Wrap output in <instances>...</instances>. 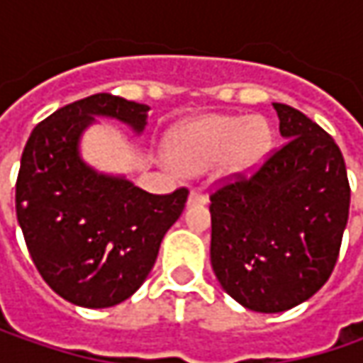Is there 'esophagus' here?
<instances>
[{
  "label": "esophagus",
  "instance_id": "34e87169",
  "mask_svg": "<svg viewBox=\"0 0 363 363\" xmlns=\"http://www.w3.org/2000/svg\"><path fill=\"white\" fill-rule=\"evenodd\" d=\"M208 202V198L203 196L200 189H191L188 196V203L189 206H194V203H206Z\"/></svg>",
  "mask_w": 363,
  "mask_h": 363
}]
</instances>
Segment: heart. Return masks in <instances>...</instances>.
Instances as JSON below:
<instances>
[{"instance_id": "heart-1", "label": "heart", "mask_w": 363, "mask_h": 363, "mask_svg": "<svg viewBox=\"0 0 363 363\" xmlns=\"http://www.w3.org/2000/svg\"><path fill=\"white\" fill-rule=\"evenodd\" d=\"M272 147V131L264 119L208 115L172 133L169 161L182 174H202L222 163L228 177L257 172Z\"/></svg>"}]
</instances>
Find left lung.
Masks as SVG:
<instances>
[{
    "instance_id": "obj_1",
    "label": "left lung",
    "mask_w": 363,
    "mask_h": 363,
    "mask_svg": "<svg viewBox=\"0 0 363 363\" xmlns=\"http://www.w3.org/2000/svg\"><path fill=\"white\" fill-rule=\"evenodd\" d=\"M286 143L250 179L212 194V269L242 307L281 313L311 299L333 271L350 214V182L333 137L272 103Z\"/></svg>"
}]
</instances>
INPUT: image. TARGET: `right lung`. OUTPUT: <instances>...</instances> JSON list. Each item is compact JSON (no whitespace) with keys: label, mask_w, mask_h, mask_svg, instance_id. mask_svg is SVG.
I'll use <instances>...</instances> for the list:
<instances>
[{"label":"right lung","mask_w":363,"mask_h":363,"mask_svg":"<svg viewBox=\"0 0 363 363\" xmlns=\"http://www.w3.org/2000/svg\"><path fill=\"white\" fill-rule=\"evenodd\" d=\"M147 113V105L99 92L52 113L23 147L16 184L20 228L42 279L78 307L105 309L129 299L184 212L186 188L155 196L80 155V139L96 117L141 135Z\"/></svg>","instance_id":"obj_1"}]
</instances>
